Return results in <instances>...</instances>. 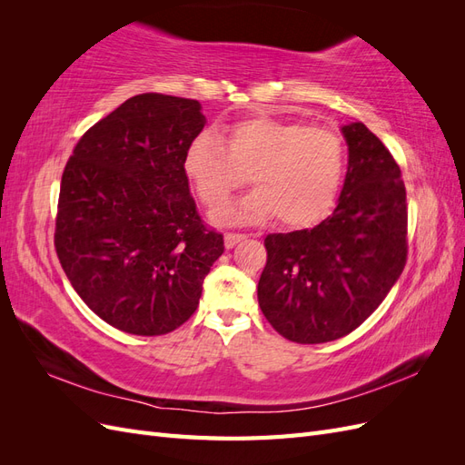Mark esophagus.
<instances>
[{
	"label": "esophagus",
	"instance_id": "34e87169",
	"mask_svg": "<svg viewBox=\"0 0 465 465\" xmlns=\"http://www.w3.org/2000/svg\"><path fill=\"white\" fill-rule=\"evenodd\" d=\"M244 238H246V234L227 232V234H224V246H227V248H232V246H236V244L241 242V241H244Z\"/></svg>",
	"mask_w": 465,
	"mask_h": 465
}]
</instances>
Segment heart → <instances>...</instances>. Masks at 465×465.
<instances>
[{"label":"heart","instance_id":"b5f03b06","mask_svg":"<svg viewBox=\"0 0 465 465\" xmlns=\"http://www.w3.org/2000/svg\"><path fill=\"white\" fill-rule=\"evenodd\" d=\"M345 143L328 128L297 120L250 118L227 137L203 132L186 151L184 171L207 207L246 184L256 190L221 207V223H260L277 215L285 227H311L333 209L345 174Z\"/></svg>","mask_w":465,"mask_h":465}]
</instances>
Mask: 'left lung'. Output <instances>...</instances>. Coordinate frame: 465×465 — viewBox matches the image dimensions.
<instances>
[{
    "instance_id": "left-lung-1",
    "label": "left lung",
    "mask_w": 465,
    "mask_h": 465,
    "mask_svg": "<svg viewBox=\"0 0 465 465\" xmlns=\"http://www.w3.org/2000/svg\"><path fill=\"white\" fill-rule=\"evenodd\" d=\"M349 163L333 213L314 229L265 236L258 302L294 343L340 340L386 299L407 260L401 171L362 122L341 125Z\"/></svg>"
}]
</instances>
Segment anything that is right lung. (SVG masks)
Instances as JSON below:
<instances>
[{"label": "right lung", "instance_id": "obj_1", "mask_svg": "<svg viewBox=\"0 0 465 465\" xmlns=\"http://www.w3.org/2000/svg\"><path fill=\"white\" fill-rule=\"evenodd\" d=\"M203 125L198 101L135 94L87 130L65 164L55 252L83 302L116 330L163 335L182 326L224 252L184 171Z\"/></svg>", "mask_w": 465, "mask_h": 465}]
</instances>
